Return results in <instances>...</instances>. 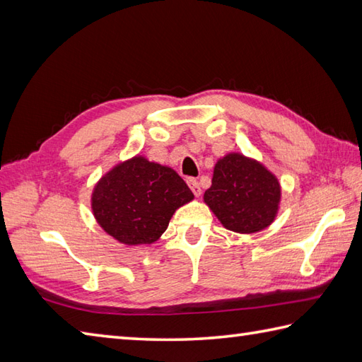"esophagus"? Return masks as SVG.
I'll use <instances>...</instances> for the list:
<instances>
[{"mask_svg": "<svg viewBox=\"0 0 362 362\" xmlns=\"http://www.w3.org/2000/svg\"><path fill=\"white\" fill-rule=\"evenodd\" d=\"M187 183H188V187L191 188V191H193L194 196H201L202 189H201V185H199V182L196 179H193V177H189V179L187 180Z\"/></svg>", "mask_w": 362, "mask_h": 362, "instance_id": "esophagus-1", "label": "esophagus"}]
</instances>
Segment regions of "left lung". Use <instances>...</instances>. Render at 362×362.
<instances>
[{
  "instance_id": "1",
  "label": "left lung",
  "mask_w": 362,
  "mask_h": 362,
  "mask_svg": "<svg viewBox=\"0 0 362 362\" xmlns=\"http://www.w3.org/2000/svg\"><path fill=\"white\" fill-rule=\"evenodd\" d=\"M204 201L226 228L253 233L274 221L280 202V183L267 169L240 153H228L214 166Z\"/></svg>"
}]
</instances>
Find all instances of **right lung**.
Returning <instances> with one entry per match:
<instances>
[{
  "mask_svg": "<svg viewBox=\"0 0 362 362\" xmlns=\"http://www.w3.org/2000/svg\"><path fill=\"white\" fill-rule=\"evenodd\" d=\"M193 193L171 168L143 157L113 168L95 187L91 209L107 233L129 245L151 244Z\"/></svg>",
  "mask_w": 362,
  "mask_h": 362,
  "instance_id": "right-lung-1",
  "label": "right lung"
}]
</instances>
